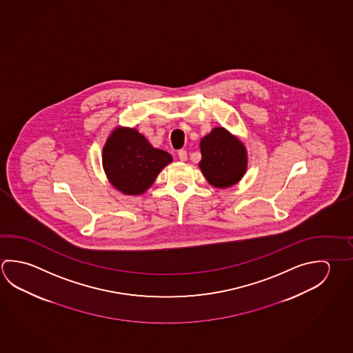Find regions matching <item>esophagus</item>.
I'll return each instance as SVG.
<instances>
[{"mask_svg": "<svg viewBox=\"0 0 353 353\" xmlns=\"http://www.w3.org/2000/svg\"><path fill=\"white\" fill-rule=\"evenodd\" d=\"M179 159L181 161H185L187 160V151L185 150H179Z\"/></svg>", "mask_w": 353, "mask_h": 353, "instance_id": "obj_1", "label": "esophagus"}]
</instances>
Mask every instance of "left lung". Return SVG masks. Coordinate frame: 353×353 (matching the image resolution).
I'll return each instance as SVG.
<instances>
[{
  "mask_svg": "<svg viewBox=\"0 0 353 353\" xmlns=\"http://www.w3.org/2000/svg\"><path fill=\"white\" fill-rule=\"evenodd\" d=\"M199 168L210 185L227 188L235 185L247 170L244 145L223 128L213 129L201 141Z\"/></svg>",
  "mask_w": 353,
  "mask_h": 353,
  "instance_id": "obj_1",
  "label": "left lung"
}]
</instances>
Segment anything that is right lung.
Masks as SVG:
<instances>
[{
  "label": "right lung",
  "mask_w": 353,
  "mask_h": 353,
  "mask_svg": "<svg viewBox=\"0 0 353 353\" xmlns=\"http://www.w3.org/2000/svg\"><path fill=\"white\" fill-rule=\"evenodd\" d=\"M171 161L172 156L154 149L135 129H117L103 149L106 176L125 194L143 193Z\"/></svg>",
  "instance_id": "right-lung-1"
}]
</instances>
